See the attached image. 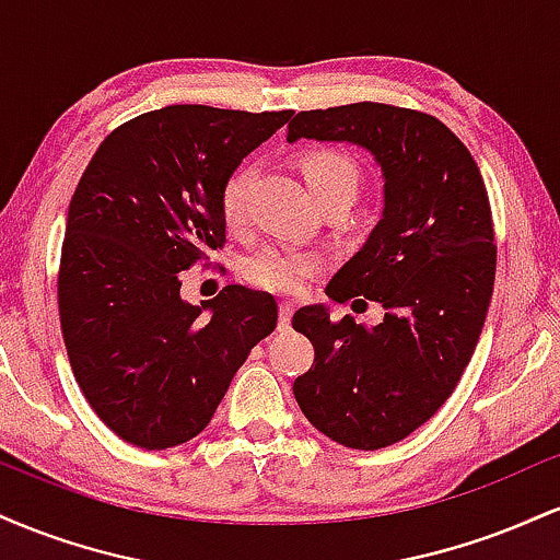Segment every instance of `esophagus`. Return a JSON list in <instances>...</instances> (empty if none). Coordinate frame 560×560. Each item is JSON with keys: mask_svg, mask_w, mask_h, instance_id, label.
Wrapping results in <instances>:
<instances>
[{"mask_svg": "<svg viewBox=\"0 0 560 560\" xmlns=\"http://www.w3.org/2000/svg\"><path fill=\"white\" fill-rule=\"evenodd\" d=\"M292 313H294L292 302L281 300V302H279V329H281V331L289 329V320H292Z\"/></svg>", "mask_w": 560, "mask_h": 560, "instance_id": "esophagus-1", "label": "esophagus"}]
</instances>
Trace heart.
Returning a JSON list of instances; mask_svg holds the SVG:
<instances>
[{"instance_id":"1","label":"heart","mask_w":560,"mask_h":560,"mask_svg":"<svg viewBox=\"0 0 560 560\" xmlns=\"http://www.w3.org/2000/svg\"><path fill=\"white\" fill-rule=\"evenodd\" d=\"M302 176L316 197L326 191L337 189V186H355L358 189V165L342 152L334 150H313L300 160ZM255 168L253 165H240L223 178L221 191H218V205H221L223 221L231 229L242 226L244 215H247V195L253 186ZM320 268V258L313 253H302L292 247H266L260 253L249 255L244 262V276L253 281L255 287L271 289V292L294 294L305 287Z\"/></svg>"}]
</instances>
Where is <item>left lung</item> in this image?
<instances>
[{"label":"left lung","mask_w":560,"mask_h":560,"mask_svg":"<svg viewBox=\"0 0 560 560\" xmlns=\"http://www.w3.org/2000/svg\"><path fill=\"white\" fill-rule=\"evenodd\" d=\"M347 141L374 155L384 210L369 240L334 273L337 302H382L384 320H331L326 305L294 313L316 358L294 400L329 440L395 445L453 395L471 361L494 284L490 199L471 152L434 115L355 102L305 110L287 141Z\"/></svg>","instance_id":"8db88e82"}]
</instances>
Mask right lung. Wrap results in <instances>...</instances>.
Returning <instances> with one entry per match:
<instances>
[{
    "instance_id": "right-lung-1",
    "label": "right lung",
    "mask_w": 560,
    "mask_h": 560,
    "mask_svg": "<svg viewBox=\"0 0 560 560\" xmlns=\"http://www.w3.org/2000/svg\"><path fill=\"white\" fill-rule=\"evenodd\" d=\"M289 118L171 105L115 128L83 171L57 302L75 382L120 440L144 450L189 442L276 329L271 294L231 284L189 305L178 273L223 247V178Z\"/></svg>"
}]
</instances>
